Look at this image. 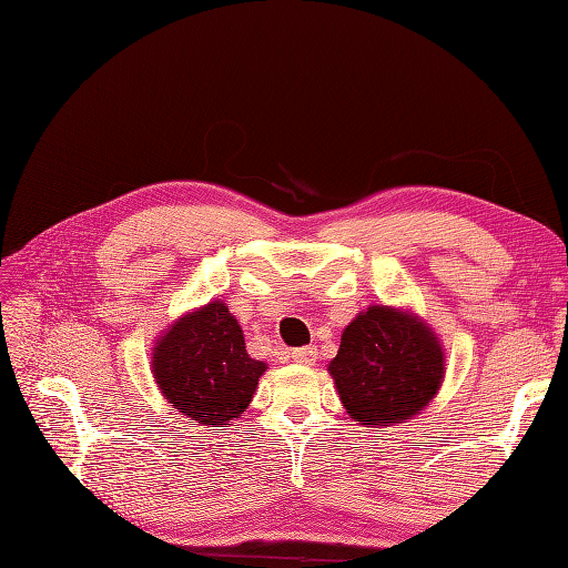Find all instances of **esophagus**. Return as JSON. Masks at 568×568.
Wrapping results in <instances>:
<instances>
[{"label": "esophagus", "mask_w": 568, "mask_h": 568, "mask_svg": "<svg viewBox=\"0 0 568 568\" xmlns=\"http://www.w3.org/2000/svg\"><path fill=\"white\" fill-rule=\"evenodd\" d=\"M291 359L298 365H315L317 363V348L315 346H303L291 351Z\"/></svg>", "instance_id": "esophagus-1"}]
</instances>
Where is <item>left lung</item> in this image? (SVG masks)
<instances>
[{
  "label": "left lung",
  "mask_w": 568,
  "mask_h": 568,
  "mask_svg": "<svg viewBox=\"0 0 568 568\" xmlns=\"http://www.w3.org/2000/svg\"><path fill=\"white\" fill-rule=\"evenodd\" d=\"M329 374L351 419L382 428L403 424L434 400L445 355L415 313L372 305L343 329Z\"/></svg>",
  "instance_id": "1"
}]
</instances>
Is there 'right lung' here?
Listing matches in <instances>:
<instances>
[{
  "mask_svg": "<svg viewBox=\"0 0 568 568\" xmlns=\"http://www.w3.org/2000/svg\"><path fill=\"white\" fill-rule=\"evenodd\" d=\"M265 369L246 353L242 326L222 301L182 315L156 341L151 359L165 400L199 426L242 417Z\"/></svg>",
  "mask_w": 568,
  "mask_h": 568,
  "instance_id": "right-lung-1",
  "label": "right lung"
}]
</instances>
